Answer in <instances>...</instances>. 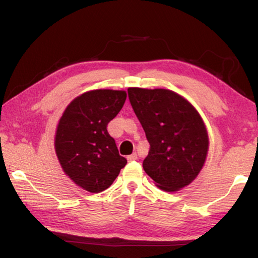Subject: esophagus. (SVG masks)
Masks as SVG:
<instances>
[{"mask_svg":"<svg viewBox=\"0 0 258 258\" xmlns=\"http://www.w3.org/2000/svg\"><path fill=\"white\" fill-rule=\"evenodd\" d=\"M137 159H138V155L137 154H132V155L127 156V160L128 161H134V160H137Z\"/></svg>","mask_w":258,"mask_h":258,"instance_id":"obj_1","label":"esophagus"}]
</instances>
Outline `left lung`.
<instances>
[{
	"label": "left lung",
	"instance_id": "1",
	"mask_svg": "<svg viewBox=\"0 0 258 258\" xmlns=\"http://www.w3.org/2000/svg\"><path fill=\"white\" fill-rule=\"evenodd\" d=\"M128 98L150 145L143 169L159 189L174 192L198 176L206 161L209 140L196 108L165 89L128 87Z\"/></svg>",
	"mask_w": 258,
	"mask_h": 258
}]
</instances>
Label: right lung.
Returning <instances> with one entry per match:
<instances>
[{
    "label": "right lung",
    "instance_id": "obj_1",
    "mask_svg": "<svg viewBox=\"0 0 258 258\" xmlns=\"http://www.w3.org/2000/svg\"><path fill=\"white\" fill-rule=\"evenodd\" d=\"M125 100V91H89L68 104L56 126L54 149L61 167L92 194L108 189L127 163L107 131Z\"/></svg>",
    "mask_w": 258,
    "mask_h": 258
}]
</instances>
